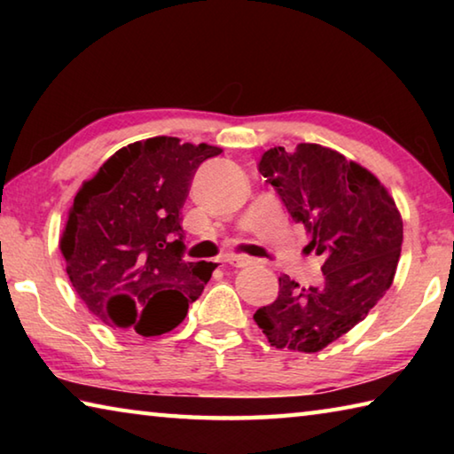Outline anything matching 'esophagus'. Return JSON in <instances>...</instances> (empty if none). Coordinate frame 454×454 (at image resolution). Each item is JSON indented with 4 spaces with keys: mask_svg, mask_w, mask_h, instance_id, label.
Wrapping results in <instances>:
<instances>
[{
    "mask_svg": "<svg viewBox=\"0 0 454 454\" xmlns=\"http://www.w3.org/2000/svg\"><path fill=\"white\" fill-rule=\"evenodd\" d=\"M224 262H228L230 266H236V268H246V266L254 264V258L238 256V254H228V256H224Z\"/></svg>",
    "mask_w": 454,
    "mask_h": 454,
    "instance_id": "obj_1",
    "label": "esophagus"
}]
</instances>
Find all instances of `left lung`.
Instances as JSON below:
<instances>
[{
	"mask_svg": "<svg viewBox=\"0 0 454 454\" xmlns=\"http://www.w3.org/2000/svg\"><path fill=\"white\" fill-rule=\"evenodd\" d=\"M258 172L309 230L306 248L325 258V282L301 288L280 276L278 298L254 320L272 347L318 352L387 294L401 258V214L371 172L325 145H276L262 153Z\"/></svg>",
	"mask_w": 454,
	"mask_h": 454,
	"instance_id": "left-lung-1",
	"label": "left lung"
}]
</instances>
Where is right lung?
I'll return each mask as SVG.
<instances>
[{
	"label": "right lung",
	"instance_id": "right-lung-1",
	"mask_svg": "<svg viewBox=\"0 0 454 454\" xmlns=\"http://www.w3.org/2000/svg\"><path fill=\"white\" fill-rule=\"evenodd\" d=\"M220 152L148 137L118 150L75 194L61 254L75 294L107 326L170 333L202 294L216 264L184 260L180 210L200 164Z\"/></svg>",
	"mask_w": 454,
	"mask_h": 454
}]
</instances>
